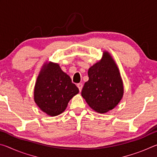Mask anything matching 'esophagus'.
I'll list each match as a JSON object with an SVG mask.
<instances>
[{
	"instance_id": "esophagus-1",
	"label": "esophagus",
	"mask_w": 157,
	"mask_h": 157,
	"mask_svg": "<svg viewBox=\"0 0 157 157\" xmlns=\"http://www.w3.org/2000/svg\"><path fill=\"white\" fill-rule=\"evenodd\" d=\"M77 86H78V89H79V91H81L82 89V86H83V85H82V84L79 83V84H77Z\"/></svg>"
}]
</instances>
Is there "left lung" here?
<instances>
[{"mask_svg":"<svg viewBox=\"0 0 157 157\" xmlns=\"http://www.w3.org/2000/svg\"><path fill=\"white\" fill-rule=\"evenodd\" d=\"M89 80L84 83L82 96L93 110L105 113L115 108L124 94L123 82L115 60L108 51L89 68Z\"/></svg>","mask_w":157,"mask_h":157,"instance_id":"left-lung-1","label":"left lung"}]
</instances>
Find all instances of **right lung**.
<instances>
[{
  "mask_svg": "<svg viewBox=\"0 0 157 157\" xmlns=\"http://www.w3.org/2000/svg\"><path fill=\"white\" fill-rule=\"evenodd\" d=\"M78 93V88L59 63H44L34 89V100L43 112L50 116L59 115L65 111L71 98Z\"/></svg>",
  "mask_w": 157,
  "mask_h": 157,
  "instance_id": "right-lung-1",
  "label": "right lung"
}]
</instances>
